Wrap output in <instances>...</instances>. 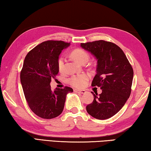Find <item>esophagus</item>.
Returning a JSON list of instances; mask_svg holds the SVG:
<instances>
[{
	"label": "esophagus",
	"instance_id": "esophagus-1",
	"mask_svg": "<svg viewBox=\"0 0 151 151\" xmlns=\"http://www.w3.org/2000/svg\"><path fill=\"white\" fill-rule=\"evenodd\" d=\"M74 92L77 93H81V94H85L86 93V91L85 90H78V89H74Z\"/></svg>",
	"mask_w": 151,
	"mask_h": 151
}]
</instances>
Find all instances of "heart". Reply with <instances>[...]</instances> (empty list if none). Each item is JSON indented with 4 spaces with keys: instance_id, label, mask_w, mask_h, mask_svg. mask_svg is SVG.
<instances>
[{
    "instance_id": "obj_1",
    "label": "heart",
    "mask_w": 151,
    "mask_h": 151,
    "mask_svg": "<svg viewBox=\"0 0 151 151\" xmlns=\"http://www.w3.org/2000/svg\"><path fill=\"white\" fill-rule=\"evenodd\" d=\"M71 56L73 58L79 63H83V62H87L89 58V55L85 50L81 48H76L71 52ZM57 67L60 72H63L65 68V58L63 56H60L57 60ZM89 79V76L86 74H81V75H73L68 79V83L71 86L76 88H83L85 86Z\"/></svg>"
}]
</instances>
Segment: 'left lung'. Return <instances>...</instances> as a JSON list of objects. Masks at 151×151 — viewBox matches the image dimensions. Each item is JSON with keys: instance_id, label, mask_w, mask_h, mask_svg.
<instances>
[{"instance_id": "8db88e82", "label": "left lung", "mask_w": 151, "mask_h": 151, "mask_svg": "<svg viewBox=\"0 0 151 151\" xmlns=\"http://www.w3.org/2000/svg\"><path fill=\"white\" fill-rule=\"evenodd\" d=\"M84 49L97 59L96 75L91 85L99 86L102 93L94 96L86 111L99 120L116 114L124 105L131 93L133 69L123 51L113 42L103 40L81 43Z\"/></svg>"}]
</instances>
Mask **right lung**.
Listing matches in <instances>:
<instances>
[{"mask_svg":"<svg viewBox=\"0 0 151 151\" xmlns=\"http://www.w3.org/2000/svg\"><path fill=\"white\" fill-rule=\"evenodd\" d=\"M69 45L62 40H47L32 48L24 58L20 82L28 105L40 118L50 119L60 115L66 94L73 91L68 86L52 91L50 85L51 78L58 73V56Z\"/></svg>","mask_w":151,"mask_h":151,"instance_id":"1","label":"right lung"}]
</instances>
